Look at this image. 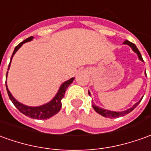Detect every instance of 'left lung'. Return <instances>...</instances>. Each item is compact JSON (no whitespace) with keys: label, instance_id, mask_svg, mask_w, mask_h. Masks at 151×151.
<instances>
[{"label":"left lung","instance_id":"1","mask_svg":"<svg viewBox=\"0 0 151 151\" xmlns=\"http://www.w3.org/2000/svg\"><path fill=\"white\" fill-rule=\"evenodd\" d=\"M123 44H126V45H128L129 47H131L133 52H136V53L137 54L139 60H140V61H141V62H144V61H143V58H142V57H141V52H139V50H138V48L137 47V46L135 45L134 43L129 42L128 40H126V41H124V42H123ZM145 75H146V74H145ZM88 93H89V95H91L89 91H88ZM142 98L143 97H141V99L137 102V103H136V104H134V105H133L132 108L127 109V110H125V111H122V112H114V111H110V110H107V109L99 108V107L94 105V104H92V106H93V109L95 110V112L99 113V114L102 115L103 117H109V118H115V117H122V116H124V115H126V114L131 113L133 109H135V108H136V107H137V106L139 104H140V102L141 101Z\"/></svg>","mask_w":151,"mask_h":151}]
</instances>
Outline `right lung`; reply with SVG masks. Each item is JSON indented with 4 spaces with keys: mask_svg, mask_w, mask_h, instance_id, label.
Segmentation results:
<instances>
[{
    "mask_svg": "<svg viewBox=\"0 0 151 151\" xmlns=\"http://www.w3.org/2000/svg\"><path fill=\"white\" fill-rule=\"evenodd\" d=\"M34 37L31 36L29 38H28L25 40H24L23 42H21L19 45H17L14 48V52H13V54L11 56V58H10V62L9 64V66H8V70L10 69V63H11V61H12V58L14 57V55L15 54V52L18 51L20 47H21L24 43H25L27 42H29L31 40H33ZM7 75H8V71L6 73V78H7ZM74 79L75 78H70V80L65 81L63 84H62V86H60V88L58 89V93H56V95L54 96L53 99L49 101L48 103H47L45 104H42V105L37 106V107H31V106H27L21 103H19V101H17L14 98V96L11 94V93L10 92V90L8 89V86H7V84H6V90H7V93H8V95H9V98L11 100V102L13 103L17 109L19 111L22 113L23 114H24L27 117H29L31 118H34V119H47V118H50L52 116H54L55 114L60 111V109L62 108V99L64 98V95H65V92L66 89L68 88V86L73 82Z\"/></svg>",
    "mask_w": 151,
    "mask_h": 151,
    "instance_id": "right-lung-1",
    "label": "right lung"
}]
</instances>
